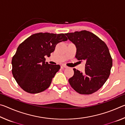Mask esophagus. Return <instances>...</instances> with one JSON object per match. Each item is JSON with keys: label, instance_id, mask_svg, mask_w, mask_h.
Listing matches in <instances>:
<instances>
[{"label": "esophagus", "instance_id": "obj_1", "mask_svg": "<svg viewBox=\"0 0 125 125\" xmlns=\"http://www.w3.org/2000/svg\"><path fill=\"white\" fill-rule=\"evenodd\" d=\"M62 67H63V68H68V67L67 66V65H65V64H62Z\"/></svg>", "mask_w": 125, "mask_h": 125}]
</instances>
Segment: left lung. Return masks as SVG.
I'll return each instance as SVG.
<instances>
[{
	"label": "left lung",
	"mask_w": 125,
	"mask_h": 125,
	"mask_svg": "<svg viewBox=\"0 0 125 125\" xmlns=\"http://www.w3.org/2000/svg\"><path fill=\"white\" fill-rule=\"evenodd\" d=\"M77 47L75 58L86 61L85 72L74 68V75L68 82L80 94H91L98 91L110 74L113 60L103 41L89 31L83 30L65 33Z\"/></svg>",
	"instance_id": "left-lung-1"
}]
</instances>
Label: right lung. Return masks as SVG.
I'll use <instances>...</instances> for the list:
<instances>
[{"label":"right lung","instance_id":"1","mask_svg":"<svg viewBox=\"0 0 125 125\" xmlns=\"http://www.w3.org/2000/svg\"><path fill=\"white\" fill-rule=\"evenodd\" d=\"M65 33H35L20 44L12 58V73L21 88L36 94L49 87L52 78L60 70V65L45 62L57 43L67 41Z\"/></svg>","mask_w":125,"mask_h":125}]
</instances>
